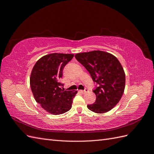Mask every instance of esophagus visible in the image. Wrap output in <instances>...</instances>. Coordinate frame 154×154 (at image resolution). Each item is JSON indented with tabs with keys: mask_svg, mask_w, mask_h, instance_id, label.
Returning a JSON list of instances; mask_svg holds the SVG:
<instances>
[{
	"mask_svg": "<svg viewBox=\"0 0 154 154\" xmlns=\"http://www.w3.org/2000/svg\"><path fill=\"white\" fill-rule=\"evenodd\" d=\"M87 91H88L87 88H85V90H82V91H80V92H81L82 93H83V94H85V93L87 92Z\"/></svg>",
	"mask_w": 154,
	"mask_h": 154,
	"instance_id": "obj_1",
	"label": "esophagus"
}]
</instances>
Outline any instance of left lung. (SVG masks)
I'll return each instance as SVG.
<instances>
[{
	"mask_svg": "<svg viewBox=\"0 0 154 154\" xmlns=\"http://www.w3.org/2000/svg\"><path fill=\"white\" fill-rule=\"evenodd\" d=\"M75 58L90 73L97 87L93 92L96 100L87 108L95 113L109 112L118 103L123 94L125 74L116 57L101 51L78 53Z\"/></svg>",
	"mask_w": 154,
	"mask_h": 154,
	"instance_id": "left-lung-1",
	"label": "left lung"
}]
</instances>
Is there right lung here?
Returning a JSON list of instances; mask_svg holds the SVG:
<instances>
[{
    "label": "right lung",
    "mask_w": 154,
    "mask_h": 154,
    "mask_svg": "<svg viewBox=\"0 0 154 154\" xmlns=\"http://www.w3.org/2000/svg\"><path fill=\"white\" fill-rule=\"evenodd\" d=\"M72 54L51 53L40 58L32 69L30 86L37 103L50 114H62L71 109L78 91H64L60 82Z\"/></svg>",
    "instance_id": "add662e5"
}]
</instances>
